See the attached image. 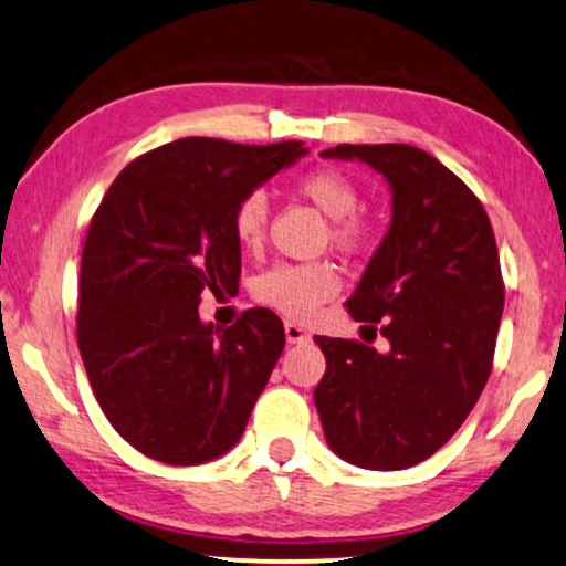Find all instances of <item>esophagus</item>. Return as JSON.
Here are the masks:
<instances>
[{"label":"esophagus","mask_w":566,"mask_h":566,"mask_svg":"<svg viewBox=\"0 0 566 566\" xmlns=\"http://www.w3.org/2000/svg\"><path fill=\"white\" fill-rule=\"evenodd\" d=\"M284 336H286V344H307L310 340V333L292 321L284 323Z\"/></svg>","instance_id":"1"}]
</instances>
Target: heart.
<instances>
[{
  "label": "heart",
  "instance_id": "1",
  "mask_svg": "<svg viewBox=\"0 0 566 566\" xmlns=\"http://www.w3.org/2000/svg\"><path fill=\"white\" fill-rule=\"evenodd\" d=\"M297 192L331 218V238L340 249H359L369 228L356 212L361 197L346 174L313 169L297 181ZM269 226V200L264 192H249L235 205L233 233L243 249H259ZM338 290L336 269L325 261L315 264H280L261 274L256 297L290 317H305Z\"/></svg>",
  "mask_w": 566,
  "mask_h": 566
}]
</instances>
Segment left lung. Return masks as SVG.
<instances>
[{"mask_svg":"<svg viewBox=\"0 0 566 566\" xmlns=\"http://www.w3.org/2000/svg\"><path fill=\"white\" fill-rule=\"evenodd\" d=\"M321 156L371 166L392 195L387 233L346 302L354 321L385 323L389 348L315 336L325 441L361 469L416 467L459 431L488 385L505 305L495 233L472 189L416 146Z\"/></svg>","mask_w":566,"mask_h":566,"instance_id":"obj_1","label":"left lung"}]
</instances>
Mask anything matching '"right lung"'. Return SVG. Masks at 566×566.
I'll list each match as a JSON object with an SVG mask.
<instances>
[{
    "label": "right lung",
    "mask_w": 566,
    "mask_h": 566,
    "mask_svg": "<svg viewBox=\"0 0 566 566\" xmlns=\"http://www.w3.org/2000/svg\"><path fill=\"white\" fill-rule=\"evenodd\" d=\"M307 154L300 140L181 138L135 158L94 212L78 274V352L99 408L146 457L195 467L245 431L284 348L272 310L202 323V292L241 276L235 205Z\"/></svg>",
    "instance_id": "1"
}]
</instances>
